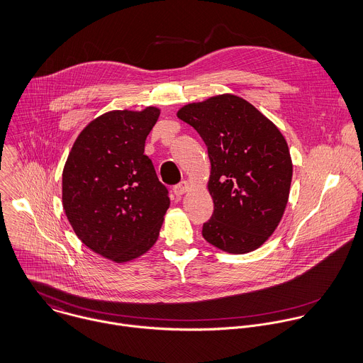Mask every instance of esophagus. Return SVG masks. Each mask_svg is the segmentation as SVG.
<instances>
[{
	"instance_id": "obj_1",
	"label": "esophagus",
	"mask_w": 363,
	"mask_h": 363,
	"mask_svg": "<svg viewBox=\"0 0 363 363\" xmlns=\"http://www.w3.org/2000/svg\"><path fill=\"white\" fill-rule=\"evenodd\" d=\"M188 191H189V184H188V181H182V182H179L178 185L174 186V194H175L177 196H182V195L186 194Z\"/></svg>"
}]
</instances>
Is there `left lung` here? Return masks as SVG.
<instances>
[{"mask_svg": "<svg viewBox=\"0 0 363 363\" xmlns=\"http://www.w3.org/2000/svg\"><path fill=\"white\" fill-rule=\"evenodd\" d=\"M177 116L203 139L215 211L203 238L230 254L259 248L289 199L293 164L281 130L248 101L221 94L182 106Z\"/></svg>", "mask_w": 363, "mask_h": 363, "instance_id": "left-lung-1", "label": "left lung"}]
</instances>
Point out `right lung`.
Returning <instances> with one entry per match:
<instances>
[{
    "instance_id": "right-lung-1",
    "label": "right lung",
    "mask_w": 363,
    "mask_h": 363,
    "mask_svg": "<svg viewBox=\"0 0 363 363\" xmlns=\"http://www.w3.org/2000/svg\"><path fill=\"white\" fill-rule=\"evenodd\" d=\"M160 109L111 111L89 122L63 169V209L94 252L123 264L157 241L169 198L145 154Z\"/></svg>"
}]
</instances>
